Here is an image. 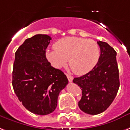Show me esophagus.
I'll use <instances>...</instances> for the list:
<instances>
[{"label":"esophagus","mask_w":130,"mask_h":130,"mask_svg":"<svg viewBox=\"0 0 130 130\" xmlns=\"http://www.w3.org/2000/svg\"><path fill=\"white\" fill-rule=\"evenodd\" d=\"M66 76H67V77H68V80H69L70 82H72V81L73 80V78H74L72 76H71V75L68 74H66Z\"/></svg>","instance_id":"1"}]
</instances>
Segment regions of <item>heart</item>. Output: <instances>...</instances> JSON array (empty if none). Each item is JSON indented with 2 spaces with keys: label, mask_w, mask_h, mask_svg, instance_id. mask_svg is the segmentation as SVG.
<instances>
[{
  "label": "heart",
  "mask_w": 130,
  "mask_h": 130,
  "mask_svg": "<svg viewBox=\"0 0 130 130\" xmlns=\"http://www.w3.org/2000/svg\"><path fill=\"white\" fill-rule=\"evenodd\" d=\"M54 49L46 51V58L53 67L60 69L69 60L71 69L79 75L89 72L94 68L101 54L96 41L75 36L58 40L54 43Z\"/></svg>",
  "instance_id": "heart-1"
}]
</instances>
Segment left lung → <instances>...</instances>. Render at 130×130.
<instances>
[{
    "mask_svg": "<svg viewBox=\"0 0 130 130\" xmlns=\"http://www.w3.org/2000/svg\"><path fill=\"white\" fill-rule=\"evenodd\" d=\"M97 43L101 49L97 64L89 72L73 80L82 89L79 108L92 115L101 114L109 107L120 86L116 51L105 42Z\"/></svg>",
    "mask_w": 130,
    "mask_h": 130,
    "instance_id": "obj_1",
    "label": "left lung"
}]
</instances>
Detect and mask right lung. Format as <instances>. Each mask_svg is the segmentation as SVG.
<instances>
[{
  "instance_id": "add662e5",
  "label": "right lung",
  "mask_w": 130,
  "mask_h": 130,
  "mask_svg": "<svg viewBox=\"0 0 130 130\" xmlns=\"http://www.w3.org/2000/svg\"><path fill=\"white\" fill-rule=\"evenodd\" d=\"M50 36L26 39L15 53L12 85L22 104L34 114L47 115L57 106L58 96L68 83L66 75L51 66L46 58Z\"/></svg>"
}]
</instances>
